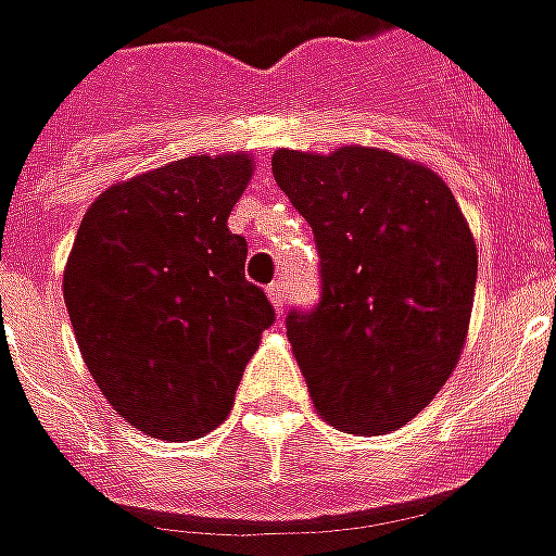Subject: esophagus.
<instances>
[{"label":"esophagus","mask_w":556,"mask_h":556,"mask_svg":"<svg viewBox=\"0 0 556 556\" xmlns=\"http://www.w3.org/2000/svg\"><path fill=\"white\" fill-rule=\"evenodd\" d=\"M267 301H270V306H274L277 313H282V303H286V282H270V286H267Z\"/></svg>","instance_id":"obj_1"}]
</instances>
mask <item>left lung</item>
<instances>
[{
    "label": "left lung",
    "instance_id": "8db88e82",
    "mask_svg": "<svg viewBox=\"0 0 556 556\" xmlns=\"http://www.w3.org/2000/svg\"><path fill=\"white\" fill-rule=\"evenodd\" d=\"M270 166L321 255V303L286 318L315 410L349 434L402 429L465 351L473 231L438 172L384 148H279Z\"/></svg>",
    "mask_w": 556,
    "mask_h": 556
}]
</instances>
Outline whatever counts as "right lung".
<instances>
[{
    "instance_id": "right-lung-1",
    "label": "right lung",
    "mask_w": 556,
    "mask_h": 556,
    "mask_svg": "<svg viewBox=\"0 0 556 556\" xmlns=\"http://www.w3.org/2000/svg\"><path fill=\"white\" fill-rule=\"evenodd\" d=\"M253 157L193 154L103 190L79 223L62 279L79 354L134 429L190 441L235 405L247 363L274 325L243 279L231 207Z\"/></svg>"
}]
</instances>
